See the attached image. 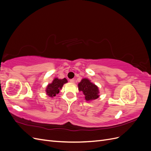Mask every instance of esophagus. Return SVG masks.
I'll use <instances>...</instances> for the list:
<instances>
[{
  "instance_id": "obj_1",
  "label": "esophagus",
  "mask_w": 151,
  "mask_h": 151,
  "mask_svg": "<svg viewBox=\"0 0 151 151\" xmlns=\"http://www.w3.org/2000/svg\"><path fill=\"white\" fill-rule=\"evenodd\" d=\"M70 82L71 83H75V80L74 79H70Z\"/></svg>"
}]
</instances>
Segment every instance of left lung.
I'll use <instances>...</instances> for the list:
<instances>
[{
    "mask_svg": "<svg viewBox=\"0 0 151 151\" xmlns=\"http://www.w3.org/2000/svg\"><path fill=\"white\" fill-rule=\"evenodd\" d=\"M79 91H81L85 96L86 101H91L99 98L98 87L88 79H83L78 84Z\"/></svg>",
    "mask_w": 151,
    "mask_h": 151,
    "instance_id": "obj_1",
    "label": "left lung"
}]
</instances>
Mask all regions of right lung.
<instances>
[{"instance_id": "add662e5", "label": "right lung", "mask_w": 151, "mask_h": 151, "mask_svg": "<svg viewBox=\"0 0 151 151\" xmlns=\"http://www.w3.org/2000/svg\"><path fill=\"white\" fill-rule=\"evenodd\" d=\"M67 83V80L64 78L63 79H59L55 78L51 84H49L46 89V93L50 97L55 96L56 94H58L60 90L62 88L63 85Z\"/></svg>"}]
</instances>
